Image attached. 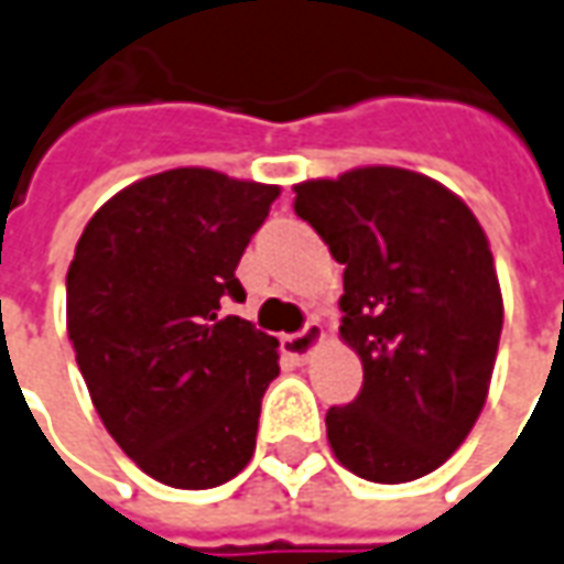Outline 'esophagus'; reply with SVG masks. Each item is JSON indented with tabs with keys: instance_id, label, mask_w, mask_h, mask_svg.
<instances>
[{
	"instance_id": "esophagus-1",
	"label": "esophagus",
	"mask_w": 564,
	"mask_h": 564,
	"mask_svg": "<svg viewBox=\"0 0 564 564\" xmlns=\"http://www.w3.org/2000/svg\"><path fill=\"white\" fill-rule=\"evenodd\" d=\"M321 339H324V327H321V321H308V324H305L299 333L283 336V351H286L290 358H296V361H305Z\"/></svg>"
}]
</instances>
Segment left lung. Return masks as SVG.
Returning <instances> with one entry per match:
<instances>
[{
  "label": "left lung",
  "instance_id": "obj_1",
  "mask_svg": "<svg viewBox=\"0 0 564 564\" xmlns=\"http://www.w3.org/2000/svg\"><path fill=\"white\" fill-rule=\"evenodd\" d=\"M346 265L343 339L364 386L327 411L336 459L379 485L438 469L473 432L491 386L503 299L473 209L426 175L364 166L293 187Z\"/></svg>",
  "mask_w": 564,
  "mask_h": 564
}]
</instances>
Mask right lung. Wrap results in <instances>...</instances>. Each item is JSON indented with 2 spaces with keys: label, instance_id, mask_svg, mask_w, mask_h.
I'll return each instance as SVG.
<instances>
[{
  "label": "right lung",
  "instance_id": "1",
  "mask_svg": "<svg viewBox=\"0 0 564 564\" xmlns=\"http://www.w3.org/2000/svg\"><path fill=\"white\" fill-rule=\"evenodd\" d=\"M281 187L213 170L129 185L91 216L67 271V333L91 404L138 469L185 491L250 463L278 339L228 314Z\"/></svg>",
  "mask_w": 564,
  "mask_h": 564
}]
</instances>
